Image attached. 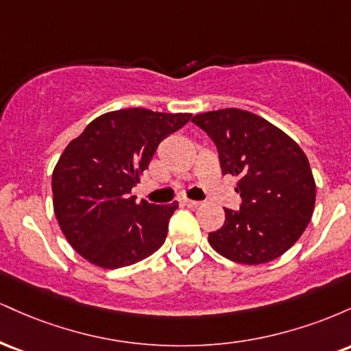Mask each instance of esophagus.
Masks as SVG:
<instances>
[{
	"label": "esophagus",
	"instance_id": "esophagus-1",
	"mask_svg": "<svg viewBox=\"0 0 351 351\" xmlns=\"http://www.w3.org/2000/svg\"><path fill=\"white\" fill-rule=\"evenodd\" d=\"M181 204H184V206L188 208H198L199 206V201H193V199H183L181 201Z\"/></svg>",
	"mask_w": 351,
	"mask_h": 351
}]
</instances>
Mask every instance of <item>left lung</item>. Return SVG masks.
<instances>
[{
	"label": "left lung",
	"instance_id": "obj_1",
	"mask_svg": "<svg viewBox=\"0 0 351 351\" xmlns=\"http://www.w3.org/2000/svg\"><path fill=\"white\" fill-rule=\"evenodd\" d=\"M206 132L223 175L239 176L237 211L224 208L223 228L209 232L216 252L239 264L271 263L292 247L315 206V180L305 153L276 125L241 108L191 119Z\"/></svg>",
	"mask_w": 351,
	"mask_h": 351
}]
</instances>
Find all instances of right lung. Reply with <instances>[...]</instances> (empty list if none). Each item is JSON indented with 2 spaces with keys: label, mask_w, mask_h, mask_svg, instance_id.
<instances>
[{
  "label": "right lung",
  "mask_w": 351,
  "mask_h": 351,
  "mask_svg": "<svg viewBox=\"0 0 351 351\" xmlns=\"http://www.w3.org/2000/svg\"><path fill=\"white\" fill-rule=\"evenodd\" d=\"M191 114L123 108L97 117L67 145L52 171V203L60 231L88 263L132 265L162 247L178 203H136L140 183L163 138Z\"/></svg>",
  "instance_id": "1"
}]
</instances>
